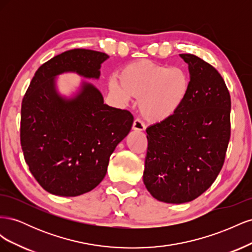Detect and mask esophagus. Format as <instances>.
<instances>
[{
	"label": "esophagus",
	"instance_id": "esophagus-1",
	"mask_svg": "<svg viewBox=\"0 0 252 252\" xmlns=\"http://www.w3.org/2000/svg\"><path fill=\"white\" fill-rule=\"evenodd\" d=\"M132 129H133V130H135V131H143L144 129H145V125H144V123H143V122H142L141 120L136 119V120H134V122H133Z\"/></svg>",
	"mask_w": 252,
	"mask_h": 252
}]
</instances>
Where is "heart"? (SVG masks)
Here are the masks:
<instances>
[{
    "label": "heart",
    "mask_w": 252,
    "mask_h": 252,
    "mask_svg": "<svg viewBox=\"0 0 252 252\" xmlns=\"http://www.w3.org/2000/svg\"><path fill=\"white\" fill-rule=\"evenodd\" d=\"M108 83L109 91L122 104L139 98L142 116L152 123L173 117L185 103L190 82L178 67H166L149 61H138L125 66Z\"/></svg>",
    "instance_id": "1"
}]
</instances>
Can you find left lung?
Masks as SVG:
<instances>
[{"instance_id":"1","label":"left lung","mask_w":252,"mask_h":252,"mask_svg":"<svg viewBox=\"0 0 252 252\" xmlns=\"http://www.w3.org/2000/svg\"><path fill=\"white\" fill-rule=\"evenodd\" d=\"M180 57L189 70L186 101L173 117L146 129L143 182L155 199L168 204L191 202L212 185L230 139L231 100L223 78L199 57Z\"/></svg>"}]
</instances>
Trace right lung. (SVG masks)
Masks as SVG:
<instances>
[{
  "mask_svg": "<svg viewBox=\"0 0 252 252\" xmlns=\"http://www.w3.org/2000/svg\"><path fill=\"white\" fill-rule=\"evenodd\" d=\"M104 52L72 49L36 70L23 98L21 146L30 172L51 194L78 196L105 178L109 158L133 123L127 110L104 104L94 84L82 80L67 96L58 89V75L77 73L98 80Z\"/></svg>",
  "mask_w": 252,
  "mask_h": 252,
  "instance_id": "add662e5",
  "label": "right lung"
}]
</instances>
